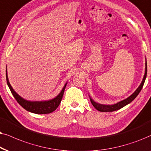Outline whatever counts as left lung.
<instances>
[{
    "mask_svg": "<svg viewBox=\"0 0 151 151\" xmlns=\"http://www.w3.org/2000/svg\"><path fill=\"white\" fill-rule=\"evenodd\" d=\"M146 74H147V63H146V70H145V74H144V79L142 80V83L140 84V86H139V88L135 90V92H134L132 95H130L129 97L127 98V99H124L123 101L118 102L117 104H114V105H103V104L96 103V102L94 101L91 98H90V101H91L92 106H93L96 110H99L100 112H113V111H115V110L120 109V108L124 107V106L127 105V104H130V102L133 101V100L137 97V96L138 95L140 91H141L142 88H143L144 82H145Z\"/></svg>",
    "mask_w": 151,
    "mask_h": 151,
    "instance_id": "1",
    "label": "left lung"
}]
</instances>
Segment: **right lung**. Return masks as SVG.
I'll list each match as a JSON object with an SVG mask.
<instances>
[{
  "label": "right lung",
  "mask_w": 151,
  "mask_h": 151,
  "mask_svg": "<svg viewBox=\"0 0 151 151\" xmlns=\"http://www.w3.org/2000/svg\"><path fill=\"white\" fill-rule=\"evenodd\" d=\"M6 80H7V83L8 86H9L10 90H11L12 94L14 97L15 98L18 103H19L24 109L35 114H48L55 111V110L58 108V106H59L60 103H61L62 98H63L64 90H65L66 86L65 84L63 89H62L61 92H60L59 95H58L57 97H55V99L46 101H29L21 97V96L14 90L12 87L10 85L9 80H8L7 70H6Z\"/></svg>",
  "instance_id": "right-lung-1"
}]
</instances>
